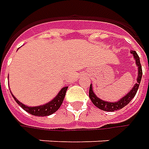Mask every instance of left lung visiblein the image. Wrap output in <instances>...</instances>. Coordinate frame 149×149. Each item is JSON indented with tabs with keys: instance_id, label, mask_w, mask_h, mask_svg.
Segmentation results:
<instances>
[{
	"instance_id": "8db88e82",
	"label": "left lung",
	"mask_w": 149,
	"mask_h": 149,
	"mask_svg": "<svg viewBox=\"0 0 149 149\" xmlns=\"http://www.w3.org/2000/svg\"><path fill=\"white\" fill-rule=\"evenodd\" d=\"M131 54H133L134 58L135 59V62L137 65L138 67V78H137V83L134 84V86L133 87V88L125 96H124L121 99H120L117 102H106L100 99L99 97H97L95 95V93L93 91V87L92 84H90V88H89V97H90L91 101L93 104L95 105L97 107H98L99 109L102 110V111H117V110L123 108L124 107H125L128 104L130 101L132 100L134 97V96L137 93L138 88L140 84V81L142 79V66L140 64V61H139V57L136 53L135 51H131L130 52Z\"/></svg>"
}]
</instances>
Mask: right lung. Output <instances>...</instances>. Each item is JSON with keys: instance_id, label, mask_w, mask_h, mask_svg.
<instances>
[{"instance_id": "1", "label": "right lung", "mask_w": 149, "mask_h": 149, "mask_svg": "<svg viewBox=\"0 0 149 149\" xmlns=\"http://www.w3.org/2000/svg\"><path fill=\"white\" fill-rule=\"evenodd\" d=\"M67 88L68 87L62 88L59 92L58 94L54 97L53 100H52L51 102H49L42 106H38V107H28L26 105L23 104L12 93L11 94L17 103L27 112L30 113L31 115H33V116H47L53 114L54 112H56L60 108V107L61 106L63 100L65 98Z\"/></svg>"}]
</instances>
